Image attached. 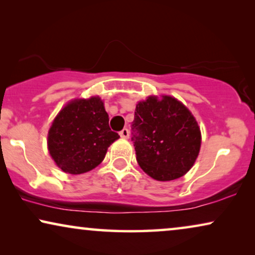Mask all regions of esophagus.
<instances>
[{"label":"esophagus","mask_w":255,"mask_h":255,"mask_svg":"<svg viewBox=\"0 0 255 255\" xmlns=\"http://www.w3.org/2000/svg\"><path fill=\"white\" fill-rule=\"evenodd\" d=\"M120 135H121L122 138L127 139V138H128V135H130V132H128V128H123V130H122V131L120 132Z\"/></svg>","instance_id":"1"}]
</instances>
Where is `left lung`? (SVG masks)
Listing matches in <instances>:
<instances>
[{"label":"left lung","instance_id":"1","mask_svg":"<svg viewBox=\"0 0 255 255\" xmlns=\"http://www.w3.org/2000/svg\"><path fill=\"white\" fill-rule=\"evenodd\" d=\"M137 161L144 172L158 181L183 176L196 160L201 131L193 115L170 96H149L135 107L131 125Z\"/></svg>","mask_w":255,"mask_h":255}]
</instances>
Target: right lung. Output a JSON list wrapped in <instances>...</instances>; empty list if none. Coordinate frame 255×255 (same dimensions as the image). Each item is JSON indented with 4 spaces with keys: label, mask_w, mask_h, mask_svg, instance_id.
<instances>
[{
    "label": "right lung",
    "mask_w": 255,
    "mask_h": 255,
    "mask_svg": "<svg viewBox=\"0 0 255 255\" xmlns=\"http://www.w3.org/2000/svg\"><path fill=\"white\" fill-rule=\"evenodd\" d=\"M100 97L68 103L48 131V151L55 163L69 174H82L99 166L116 139Z\"/></svg>",
    "instance_id": "1"
}]
</instances>
